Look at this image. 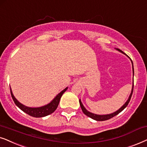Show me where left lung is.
Here are the masks:
<instances>
[{"label":"left lung","instance_id":"1","mask_svg":"<svg viewBox=\"0 0 147 147\" xmlns=\"http://www.w3.org/2000/svg\"><path fill=\"white\" fill-rule=\"evenodd\" d=\"M117 50H118V51H120V52H122V53H124V52H123L121 50H120V49L118 48V49H117ZM131 61H132V60H131ZM132 68H133V75H134V68H133V64H132ZM133 87H134V83H133L132 89V91H131V93H130V97H129L128 99V100H127L126 102L125 103V104L123 105V106L121 107L120 109H119L118 111H116V112L110 113V114H107V115H97V114H94V113H91V112H89V111H88L87 109L85 108V107H84L83 105L82 104L81 100H80V99H79V103H80V105H81L82 111H83V112L85 113L86 116H87L88 117H89V118H91L92 119H93V120H97V121H105V120H109V119H111V118H113V117H114L115 116H116V115H118L119 113H120L121 111H122L123 109H124L125 107H126L127 105H128V103H129V102H130V101L131 97H132V93H133Z\"/></svg>","mask_w":147,"mask_h":147}]
</instances>
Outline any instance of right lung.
Segmentation results:
<instances>
[{
	"label": "right lung",
	"mask_w": 147,
	"mask_h": 147,
	"mask_svg": "<svg viewBox=\"0 0 147 147\" xmlns=\"http://www.w3.org/2000/svg\"><path fill=\"white\" fill-rule=\"evenodd\" d=\"M68 88L66 87L64 89L63 91H62L59 94L56 95V97L52 100L49 104L44 105V106L40 107H29L27 106H25L24 105L21 104L19 103L18 101L17 100L16 98L14 97L13 94L11 91V97L14 101V102L19 108H20L25 113H27L29 116L35 117V118H41V117H44L48 116L49 114H51L56 110V108L58 107V105L59 104L60 98H61L62 95L63 93L67 90Z\"/></svg>",
	"instance_id": "add662e5"
}]
</instances>
